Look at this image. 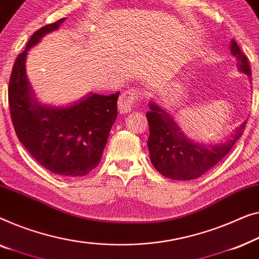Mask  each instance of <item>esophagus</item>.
Here are the masks:
<instances>
[{
    "label": "esophagus",
    "mask_w": 259,
    "mask_h": 259,
    "mask_svg": "<svg viewBox=\"0 0 259 259\" xmlns=\"http://www.w3.org/2000/svg\"><path fill=\"white\" fill-rule=\"evenodd\" d=\"M138 100H140V96H138V92H136V90H128V92L123 93L118 100L119 112L121 114L130 112L136 105Z\"/></svg>",
    "instance_id": "esophagus-1"
}]
</instances>
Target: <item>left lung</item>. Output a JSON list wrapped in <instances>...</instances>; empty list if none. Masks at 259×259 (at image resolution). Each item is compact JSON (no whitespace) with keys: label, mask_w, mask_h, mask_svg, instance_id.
Wrapping results in <instances>:
<instances>
[{"label":"left lung","mask_w":259,"mask_h":259,"mask_svg":"<svg viewBox=\"0 0 259 259\" xmlns=\"http://www.w3.org/2000/svg\"><path fill=\"white\" fill-rule=\"evenodd\" d=\"M230 50L238 60L239 70L251 77L249 61L235 39L231 41ZM149 108L150 110L147 112V118L150 135L148 149L151 163L159 174L170 180H195L212 169L239 140L246 124L244 122L232 131L225 143L205 147L185 136L172 116L156 102H149Z\"/></svg>","instance_id":"8db88e82"}]
</instances>
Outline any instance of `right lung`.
<instances>
[{
    "mask_svg": "<svg viewBox=\"0 0 259 259\" xmlns=\"http://www.w3.org/2000/svg\"><path fill=\"white\" fill-rule=\"evenodd\" d=\"M64 20L32 34L14 63L8 100L17 137L36 162L56 175L79 177L100 164L117 117L119 92L108 96L90 93L67 107H48L37 101L25 72L28 50L57 30Z\"/></svg>",
    "mask_w": 259,
    "mask_h": 259,
    "instance_id": "obj_1",
    "label": "right lung"
}]
</instances>
